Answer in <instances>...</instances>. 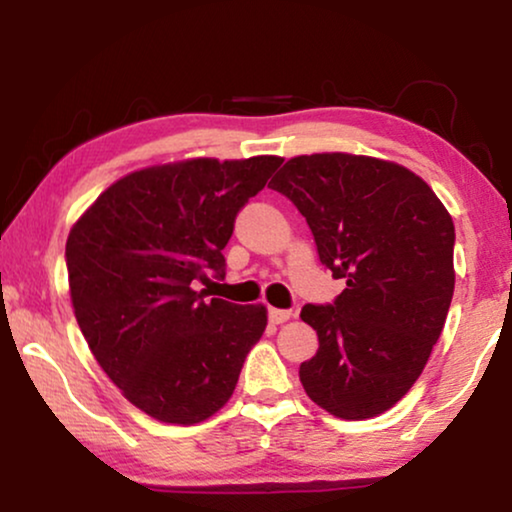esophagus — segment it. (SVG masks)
<instances>
[{
	"mask_svg": "<svg viewBox=\"0 0 512 512\" xmlns=\"http://www.w3.org/2000/svg\"><path fill=\"white\" fill-rule=\"evenodd\" d=\"M268 319L272 324H284V321L291 319V310H279V307H270Z\"/></svg>",
	"mask_w": 512,
	"mask_h": 512,
	"instance_id": "1",
	"label": "esophagus"
}]
</instances>
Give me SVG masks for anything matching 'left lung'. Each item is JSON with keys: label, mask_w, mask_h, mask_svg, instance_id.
Returning <instances> with one entry per match:
<instances>
[{"label": "left lung", "mask_w": 512, "mask_h": 512, "mask_svg": "<svg viewBox=\"0 0 512 512\" xmlns=\"http://www.w3.org/2000/svg\"><path fill=\"white\" fill-rule=\"evenodd\" d=\"M345 279L300 319L319 349L300 363L307 396L342 419L382 415L408 394L443 333L454 293V223L431 186L396 163L352 153L286 160L270 181Z\"/></svg>", "instance_id": "left-lung-1"}]
</instances>
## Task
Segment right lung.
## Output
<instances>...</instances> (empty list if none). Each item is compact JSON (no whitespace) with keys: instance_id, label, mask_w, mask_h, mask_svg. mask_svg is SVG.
I'll return each mask as SVG.
<instances>
[{"instance_id":"right-lung-1","label":"right lung","mask_w":512,"mask_h":512,"mask_svg":"<svg viewBox=\"0 0 512 512\" xmlns=\"http://www.w3.org/2000/svg\"><path fill=\"white\" fill-rule=\"evenodd\" d=\"M282 165L195 158L111 184L67 237L69 293L90 352L132 405L167 424H198L233 396L263 305L198 284L226 275L240 209Z\"/></svg>"}]
</instances>
